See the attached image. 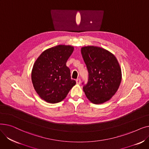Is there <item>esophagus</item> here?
<instances>
[{
	"label": "esophagus",
	"instance_id": "esophagus-1",
	"mask_svg": "<svg viewBox=\"0 0 149 149\" xmlns=\"http://www.w3.org/2000/svg\"><path fill=\"white\" fill-rule=\"evenodd\" d=\"M76 83L77 84H80L81 83V80L80 79H78L76 80Z\"/></svg>",
	"mask_w": 149,
	"mask_h": 149
}]
</instances>
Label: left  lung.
<instances>
[{"label":"left lung","instance_id":"1","mask_svg":"<svg viewBox=\"0 0 149 149\" xmlns=\"http://www.w3.org/2000/svg\"><path fill=\"white\" fill-rule=\"evenodd\" d=\"M89 72L88 83L83 88L91 103L100 104L110 100L118 91L122 79L121 69L114 55L95 46L81 48Z\"/></svg>","mask_w":149,"mask_h":149}]
</instances>
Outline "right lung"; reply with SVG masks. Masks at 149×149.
Listing matches in <instances>:
<instances>
[{
  "label": "right lung",
  "instance_id": "add662e5",
  "mask_svg": "<svg viewBox=\"0 0 149 149\" xmlns=\"http://www.w3.org/2000/svg\"><path fill=\"white\" fill-rule=\"evenodd\" d=\"M74 46L59 45L44 51L37 58L31 72V80L38 96L46 102H60L76 81L70 78L66 61Z\"/></svg>",
  "mask_w": 149,
  "mask_h": 149
}]
</instances>
